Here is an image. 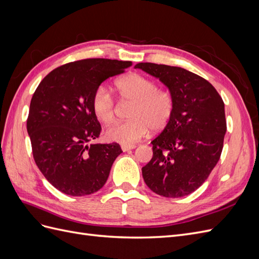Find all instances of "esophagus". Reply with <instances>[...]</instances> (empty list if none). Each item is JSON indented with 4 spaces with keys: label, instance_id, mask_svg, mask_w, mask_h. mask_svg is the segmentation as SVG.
Listing matches in <instances>:
<instances>
[{
    "label": "esophagus",
    "instance_id": "obj_1",
    "mask_svg": "<svg viewBox=\"0 0 259 259\" xmlns=\"http://www.w3.org/2000/svg\"><path fill=\"white\" fill-rule=\"evenodd\" d=\"M122 150L124 151V152H126V151H130V150H133V149H135V146L134 145H122Z\"/></svg>",
    "mask_w": 259,
    "mask_h": 259
}]
</instances>
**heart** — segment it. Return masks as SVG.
<instances>
[{"label":"heart","instance_id":"heart-1","mask_svg":"<svg viewBox=\"0 0 259 259\" xmlns=\"http://www.w3.org/2000/svg\"><path fill=\"white\" fill-rule=\"evenodd\" d=\"M122 103H132L130 120L109 127V140L131 145L146 137L149 132L165 128L173 117L175 99L168 90L158 88L156 82L140 73H128L114 82ZM93 112L104 124H112L116 119L117 106L113 96L104 86H99L92 97Z\"/></svg>","mask_w":259,"mask_h":259}]
</instances>
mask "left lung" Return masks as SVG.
<instances>
[{"mask_svg": "<svg viewBox=\"0 0 259 259\" xmlns=\"http://www.w3.org/2000/svg\"><path fill=\"white\" fill-rule=\"evenodd\" d=\"M135 68L159 77L175 99L170 122L151 142L153 156L142 169L144 180L162 197H186L203 185L221 158L224 101L208 81L186 69L152 62Z\"/></svg>", "mask_w": 259, "mask_h": 259, "instance_id": "8db88e82", "label": "left lung"}]
</instances>
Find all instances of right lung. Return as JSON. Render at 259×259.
<instances>
[{
	"label": "right lung",
	"instance_id": "right-lung-1",
	"mask_svg": "<svg viewBox=\"0 0 259 259\" xmlns=\"http://www.w3.org/2000/svg\"><path fill=\"white\" fill-rule=\"evenodd\" d=\"M131 65L106 58L68 62L54 69L36 88L27 119L33 159L62 193L83 197L106 184L122 149L116 143H91L101 132L92 97L101 83Z\"/></svg>",
	"mask_w": 259,
	"mask_h": 259
}]
</instances>
